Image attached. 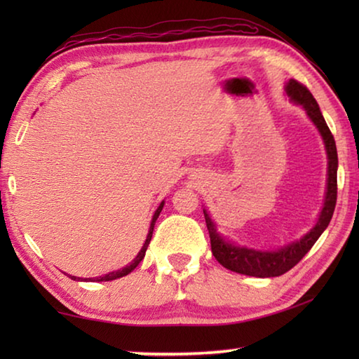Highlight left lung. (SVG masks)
<instances>
[{"label": "left lung", "mask_w": 359, "mask_h": 359, "mask_svg": "<svg viewBox=\"0 0 359 359\" xmlns=\"http://www.w3.org/2000/svg\"><path fill=\"white\" fill-rule=\"evenodd\" d=\"M285 93L291 102L297 106H302L306 111L307 117L311 118L312 123L317 126L321 139H323L326 156H327V179H326V191L323 208L318 215L317 223L313 224L311 231H307L299 241L291 242L288 245H283L277 250H257L245 245H236L234 242L224 239L223 236L217 231V224L212 220L209 212L203 209L205 217V224H208L209 236H210V247L215 259L223 267L239 272L244 276L252 277H278L288 272L291 267H294L304 258L315 242L323 234V231L330 224L334 208H336L337 199V149L336 141L327 128L323 115L320 112L318 102L315 101L312 93L294 79L285 83Z\"/></svg>", "instance_id": "obj_1"}]
</instances>
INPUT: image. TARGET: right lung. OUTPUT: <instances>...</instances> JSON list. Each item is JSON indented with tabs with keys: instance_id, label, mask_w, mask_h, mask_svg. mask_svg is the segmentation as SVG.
I'll return each mask as SVG.
<instances>
[{
	"instance_id": "add662e5",
	"label": "right lung",
	"mask_w": 359,
	"mask_h": 359,
	"mask_svg": "<svg viewBox=\"0 0 359 359\" xmlns=\"http://www.w3.org/2000/svg\"><path fill=\"white\" fill-rule=\"evenodd\" d=\"M163 205H165V201H161V203H160V205H158V208H156V210H155L154 217H151V222H150V228H149L147 239H145V242H144L142 248H141V250H139V253L136 255V258L133 259L130 264H126L125 267H121V269H118V271H112V272H109V274H106V276H101V277H93V278H81V277L69 276V274H66V276H68L69 278H72V280H79V282H82V280H87V282H88V280H90V282H109V280H115V278H120V277H125V276H128L130 272H133V271L136 269L137 264L141 263V261H142V259H144V257H145V252H147V247H149V244H150L151 234H154L155 222H156L158 215H160V212L163 210Z\"/></svg>"
}]
</instances>
